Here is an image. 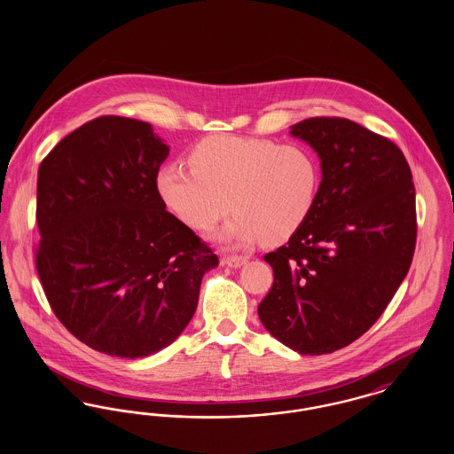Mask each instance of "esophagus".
Returning <instances> with one entry per match:
<instances>
[{
    "label": "esophagus",
    "instance_id": "34e87169",
    "mask_svg": "<svg viewBox=\"0 0 454 454\" xmlns=\"http://www.w3.org/2000/svg\"><path fill=\"white\" fill-rule=\"evenodd\" d=\"M247 260H248L247 257H241V255H228V257L223 259V263L228 265V267H231V269H238V267L245 265Z\"/></svg>",
    "mask_w": 454,
    "mask_h": 454
}]
</instances>
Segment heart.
Listing matches in <instances>:
<instances>
[{"mask_svg":"<svg viewBox=\"0 0 454 454\" xmlns=\"http://www.w3.org/2000/svg\"><path fill=\"white\" fill-rule=\"evenodd\" d=\"M187 164L168 163L158 170V194L200 231L211 230L231 206L237 215L216 235L231 247H247L260 237H291L311 213L320 187L313 153L262 137L209 136L195 145Z\"/></svg>","mask_w":454,"mask_h":454,"instance_id":"obj_1","label":"heart"}]
</instances>
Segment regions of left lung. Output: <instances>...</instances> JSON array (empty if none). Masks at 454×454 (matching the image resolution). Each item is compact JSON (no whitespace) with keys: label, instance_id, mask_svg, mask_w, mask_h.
Listing matches in <instances>:
<instances>
[{"label":"left lung","instance_id":"1","mask_svg":"<svg viewBox=\"0 0 454 454\" xmlns=\"http://www.w3.org/2000/svg\"><path fill=\"white\" fill-rule=\"evenodd\" d=\"M289 132L318 154L322 182L301 226L263 257L274 284L259 317L284 346L322 356L367 332L405 279L415 189L400 148L348 119L313 117Z\"/></svg>","mask_w":454,"mask_h":454}]
</instances>
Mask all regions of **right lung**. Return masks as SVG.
<instances>
[{"instance_id":"obj_1","label":"right lung","mask_w":454,"mask_h":454,"mask_svg":"<svg viewBox=\"0 0 454 454\" xmlns=\"http://www.w3.org/2000/svg\"><path fill=\"white\" fill-rule=\"evenodd\" d=\"M168 153L152 124L104 115L67 134L39 167L43 293L78 340L108 356L137 359L170 346L219 263L156 191Z\"/></svg>"}]
</instances>
